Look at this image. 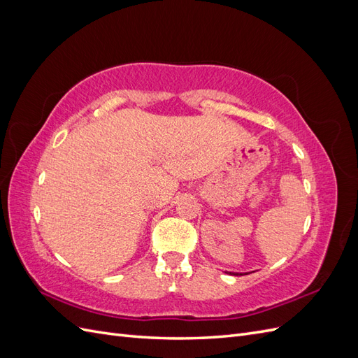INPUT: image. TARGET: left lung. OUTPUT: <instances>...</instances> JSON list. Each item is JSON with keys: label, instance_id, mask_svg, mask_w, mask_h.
I'll return each instance as SVG.
<instances>
[{"label": "left lung", "instance_id": "left-lung-1", "mask_svg": "<svg viewBox=\"0 0 358 358\" xmlns=\"http://www.w3.org/2000/svg\"><path fill=\"white\" fill-rule=\"evenodd\" d=\"M234 275H239V273H234ZM241 275H242V273H241Z\"/></svg>", "mask_w": 358, "mask_h": 358}]
</instances>
